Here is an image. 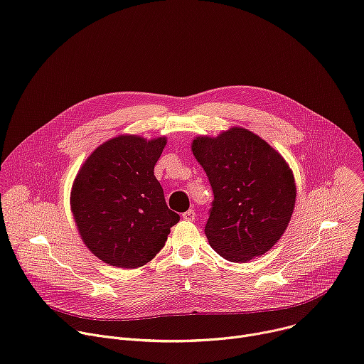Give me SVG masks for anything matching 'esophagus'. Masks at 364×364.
<instances>
[{
    "label": "esophagus",
    "mask_w": 364,
    "mask_h": 364,
    "mask_svg": "<svg viewBox=\"0 0 364 364\" xmlns=\"http://www.w3.org/2000/svg\"><path fill=\"white\" fill-rule=\"evenodd\" d=\"M194 218H196V213H194V210H193V209H188L187 212H184V213H183V219H184V220L191 222V220H194Z\"/></svg>",
    "instance_id": "obj_1"
}]
</instances>
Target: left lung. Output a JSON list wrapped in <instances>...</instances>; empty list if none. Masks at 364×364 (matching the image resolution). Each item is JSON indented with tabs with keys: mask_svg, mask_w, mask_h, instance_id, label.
<instances>
[{
	"mask_svg": "<svg viewBox=\"0 0 364 364\" xmlns=\"http://www.w3.org/2000/svg\"><path fill=\"white\" fill-rule=\"evenodd\" d=\"M191 151L215 196L205 226L210 247L232 262L266 254L286 230L296 200L283 156L242 127L196 138Z\"/></svg>",
	"mask_w": 364,
	"mask_h": 364,
	"instance_id": "1",
	"label": "left lung"
}]
</instances>
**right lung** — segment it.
Returning a JSON list of instances; mask_svg holds the SVG:
<instances>
[{"label":"right lung","mask_w":364,"mask_h":364,"mask_svg":"<svg viewBox=\"0 0 364 364\" xmlns=\"http://www.w3.org/2000/svg\"><path fill=\"white\" fill-rule=\"evenodd\" d=\"M165 144V138L110 139L88 156L74 181L71 208L81 238L110 266H145L180 220L154 176Z\"/></svg>","instance_id":"add662e5"}]
</instances>
